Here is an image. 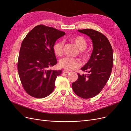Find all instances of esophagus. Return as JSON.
Listing matches in <instances>:
<instances>
[{
	"instance_id": "obj_1",
	"label": "esophagus",
	"mask_w": 131,
	"mask_h": 131,
	"mask_svg": "<svg viewBox=\"0 0 131 131\" xmlns=\"http://www.w3.org/2000/svg\"><path fill=\"white\" fill-rule=\"evenodd\" d=\"M63 73H66V74H67V73H69V71H68V70H66V69H64V70H63Z\"/></svg>"
}]
</instances>
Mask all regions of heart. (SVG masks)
Here are the masks:
<instances>
[{
	"label": "heart",
	"mask_w": 131,
	"mask_h": 131,
	"mask_svg": "<svg viewBox=\"0 0 131 131\" xmlns=\"http://www.w3.org/2000/svg\"><path fill=\"white\" fill-rule=\"evenodd\" d=\"M72 41L77 46L78 48L80 50V52L83 55L86 56L88 52L86 51L88 43L85 39L81 36H76L72 39ZM63 46L64 42L62 40H59L54 43L53 46V50L54 53L57 56H61L63 52ZM81 65L80 61L76 58L70 57H66L62 58L59 61V66L62 68L67 70H73L78 68Z\"/></svg>",
	"instance_id": "1"
}]
</instances>
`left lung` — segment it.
Returning <instances> with one entry per match:
<instances>
[{
    "label": "left lung",
    "instance_id": "obj_1",
    "mask_svg": "<svg viewBox=\"0 0 131 131\" xmlns=\"http://www.w3.org/2000/svg\"><path fill=\"white\" fill-rule=\"evenodd\" d=\"M91 39L93 49L88 62L81 69L88 73L78 74V80L72 84L75 93L82 98H91L100 93L110 78L113 66L112 45L105 35L91 29L78 30Z\"/></svg>",
    "mask_w": 131,
    "mask_h": 131
}]
</instances>
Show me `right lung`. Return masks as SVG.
Returning <instances> with one entry per match:
<instances>
[{"label": "right lung", "instance_id": "right-lung-1", "mask_svg": "<svg viewBox=\"0 0 131 131\" xmlns=\"http://www.w3.org/2000/svg\"><path fill=\"white\" fill-rule=\"evenodd\" d=\"M64 31L45 25L35 27L21 43L17 69L21 84L26 92L37 98L48 96L54 89L55 81L62 70L49 68L57 61L53 46Z\"/></svg>", "mask_w": 131, "mask_h": 131}]
</instances>
